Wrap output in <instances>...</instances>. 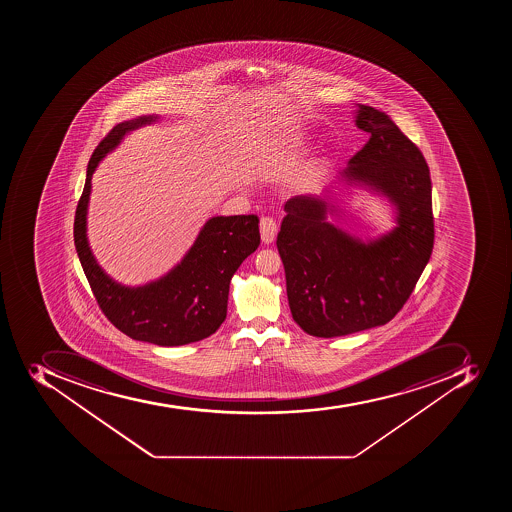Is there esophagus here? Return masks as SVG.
Here are the masks:
<instances>
[{
    "mask_svg": "<svg viewBox=\"0 0 512 512\" xmlns=\"http://www.w3.org/2000/svg\"><path fill=\"white\" fill-rule=\"evenodd\" d=\"M277 229V222H275L274 219L269 218V216L261 218V222H259V230H261L262 242L267 243V245L274 242L275 235H277Z\"/></svg>",
    "mask_w": 512,
    "mask_h": 512,
    "instance_id": "obj_1",
    "label": "esophagus"
}]
</instances>
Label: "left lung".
Wrapping results in <instances>:
<instances>
[{
    "mask_svg": "<svg viewBox=\"0 0 512 512\" xmlns=\"http://www.w3.org/2000/svg\"><path fill=\"white\" fill-rule=\"evenodd\" d=\"M355 125L370 134L344 176L386 195L397 227L363 243L326 221L322 197L285 203L277 235L294 322L336 338L391 322L415 290L434 248L431 174L423 153L389 115L359 105Z\"/></svg>",
    "mask_w": 512,
    "mask_h": 512,
    "instance_id": "obj_1",
    "label": "left lung"
}]
</instances>
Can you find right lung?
I'll list each match as a JSON object with an SVG mask.
<instances>
[{
	"label": "right lung",
	"instance_id": "1",
	"mask_svg": "<svg viewBox=\"0 0 512 512\" xmlns=\"http://www.w3.org/2000/svg\"><path fill=\"white\" fill-rule=\"evenodd\" d=\"M153 120L157 117L152 115L113 126L94 149L78 200L73 240L94 298L115 328L136 341L182 346L208 338L226 320L230 280L261 243L259 219L256 214L211 218L186 258L165 277L137 288L113 282L97 264L86 238L91 179L99 161L128 131Z\"/></svg>",
	"mask_w": 512,
	"mask_h": 512
}]
</instances>
